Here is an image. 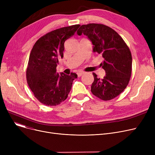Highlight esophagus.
Returning <instances> with one entry per match:
<instances>
[{"instance_id":"esophagus-1","label":"esophagus","mask_w":155,"mask_h":155,"mask_svg":"<svg viewBox=\"0 0 155 155\" xmlns=\"http://www.w3.org/2000/svg\"><path fill=\"white\" fill-rule=\"evenodd\" d=\"M84 73H85V71H78L77 72V75H78V77H80L82 76L83 74H84Z\"/></svg>"}]
</instances>
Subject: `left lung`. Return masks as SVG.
Instances as JSON below:
<instances>
[{
  "mask_svg": "<svg viewBox=\"0 0 155 155\" xmlns=\"http://www.w3.org/2000/svg\"><path fill=\"white\" fill-rule=\"evenodd\" d=\"M77 33L87 36L93 45V51L101 54L104 61L101 66L105 71L102 79L93 73L92 93L103 101H109L123 92L127 86L132 71V56L120 36L102 24L81 26Z\"/></svg>",
  "mask_w": 155,
  "mask_h": 155,
  "instance_id": "1",
  "label": "left lung"
}]
</instances>
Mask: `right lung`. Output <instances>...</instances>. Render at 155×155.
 <instances>
[{"mask_svg": "<svg viewBox=\"0 0 155 155\" xmlns=\"http://www.w3.org/2000/svg\"><path fill=\"white\" fill-rule=\"evenodd\" d=\"M80 24L52 31L41 37L31 51L26 70L28 84L43 104L55 106L68 97L77 75L56 73L58 59L63 57L64 43L73 36Z\"/></svg>", "mask_w": 155, "mask_h": 155, "instance_id": "obj_1", "label": "right lung"}]
</instances>
